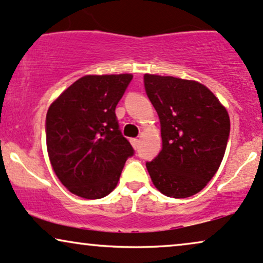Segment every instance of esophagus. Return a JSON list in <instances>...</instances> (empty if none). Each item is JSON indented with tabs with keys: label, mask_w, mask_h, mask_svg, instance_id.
I'll return each instance as SVG.
<instances>
[{
	"label": "esophagus",
	"mask_w": 263,
	"mask_h": 263,
	"mask_svg": "<svg viewBox=\"0 0 263 263\" xmlns=\"http://www.w3.org/2000/svg\"><path fill=\"white\" fill-rule=\"evenodd\" d=\"M139 143H140V140H139V139H137V138L130 139V144L133 145V147H138Z\"/></svg>",
	"instance_id": "1"
}]
</instances>
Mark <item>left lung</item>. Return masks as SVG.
Wrapping results in <instances>:
<instances>
[{
  "instance_id": "left-lung-1",
  "label": "left lung",
  "mask_w": 263,
  "mask_h": 263,
  "mask_svg": "<svg viewBox=\"0 0 263 263\" xmlns=\"http://www.w3.org/2000/svg\"><path fill=\"white\" fill-rule=\"evenodd\" d=\"M144 83L162 138V150L146 168L162 194L187 198L217 174L229 138V114L211 89L193 80L145 73Z\"/></svg>"
}]
</instances>
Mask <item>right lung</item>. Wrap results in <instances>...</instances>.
I'll use <instances>...</instances> for the list:
<instances>
[{
  "label": "right lung",
  "instance_id": "1",
  "mask_svg": "<svg viewBox=\"0 0 263 263\" xmlns=\"http://www.w3.org/2000/svg\"><path fill=\"white\" fill-rule=\"evenodd\" d=\"M132 79V73L86 75L49 107L45 130L51 167L81 198L98 199L112 192L126 159L134 154L116 117Z\"/></svg>",
  "mask_w": 263,
  "mask_h": 263
}]
</instances>
